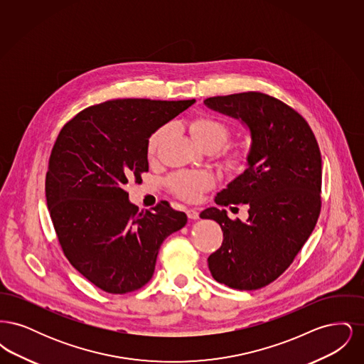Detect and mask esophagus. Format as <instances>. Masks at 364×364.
I'll use <instances>...</instances> for the list:
<instances>
[{"mask_svg": "<svg viewBox=\"0 0 364 364\" xmlns=\"http://www.w3.org/2000/svg\"><path fill=\"white\" fill-rule=\"evenodd\" d=\"M186 213L190 220H198L199 218V211L196 208H186Z\"/></svg>", "mask_w": 364, "mask_h": 364, "instance_id": "obj_1", "label": "esophagus"}]
</instances>
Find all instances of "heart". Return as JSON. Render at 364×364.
Instances as JSON below:
<instances>
[{
  "mask_svg": "<svg viewBox=\"0 0 364 364\" xmlns=\"http://www.w3.org/2000/svg\"><path fill=\"white\" fill-rule=\"evenodd\" d=\"M168 134V127L158 128L149 139L147 154L154 158L158 149ZM190 134L193 141L200 147H213L214 150L221 149L228 139L230 138V129L225 122L213 116H198L190 122ZM251 154L247 149L228 150L224 154V166L228 173L239 176L250 166ZM215 184V177L203 171H180L168 178V186L176 196L180 199L195 202L202 198L206 191L211 190Z\"/></svg>",
  "mask_w": 364,
  "mask_h": 364,
  "instance_id": "heart-1",
  "label": "heart"
}]
</instances>
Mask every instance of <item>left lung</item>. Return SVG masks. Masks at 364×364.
<instances>
[{"label": "left lung", "instance_id": "obj_1", "mask_svg": "<svg viewBox=\"0 0 364 364\" xmlns=\"http://www.w3.org/2000/svg\"><path fill=\"white\" fill-rule=\"evenodd\" d=\"M205 105L242 120L251 134L250 166L214 199L220 206L247 205V223L230 220L224 208L200 213L224 232L223 245L208 257V269L229 288L255 291L289 267L316 225L321 151L309 122L274 97L248 91L211 97Z\"/></svg>", "mask_w": 364, "mask_h": 364}]
</instances>
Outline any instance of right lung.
<instances>
[{"label": "right lung", "mask_w": 364, "mask_h": 364, "mask_svg": "<svg viewBox=\"0 0 364 364\" xmlns=\"http://www.w3.org/2000/svg\"><path fill=\"white\" fill-rule=\"evenodd\" d=\"M193 102L94 105L67 122L53 146L45 190L54 230L70 264L107 294L146 285L161 244L187 224L168 202L139 211L125 187L149 171L151 134Z\"/></svg>", "instance_id": "right-lung-1"}]
</instances>
